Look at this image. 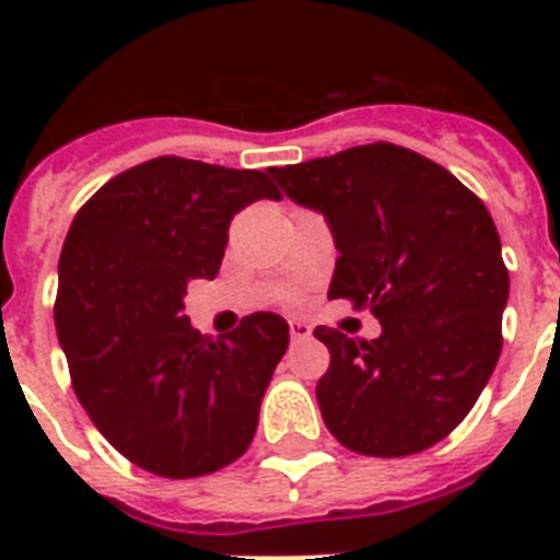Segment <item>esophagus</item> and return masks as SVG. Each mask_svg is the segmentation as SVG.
Returning <instances> with one entry per match:
<instances>
[{"label":"esophagus","mask_w":560,"mask_h":560,"mask_svg":"<svg viewBox=\"0 0 560 560\" xmlns=\"http://www.w3.org/2000/svg\"><path fill=\"white\" fill-rule=\"evenodd\" d=\"M290 337L293 340H307L311 337V325L302 323V319H290Z\"/></svg>","instance_id":"1"}]
</instances>
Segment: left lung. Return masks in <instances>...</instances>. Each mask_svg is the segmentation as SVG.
<instances>
[{
    "label": "left lung",
    "instance_id": "1",
    "mask_svg": "<svg viewBox=\"0 0 560 560\" xmlns=\"http://www.w3.org/2000/svg\"><path fill=\"white\" fill-rule=\"evenodd\" d=\"M290 200L319 211L337 246L328 299L381 319L377 340L314 331L331 351L316 383L325 427L363 456L442 442L477 404L503 349L509 270L477 194L389 142L270 168Z\"/></svg>",
    "mask_w": 560,
    "mask_h": 560
}]
</instances>
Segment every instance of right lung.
I'll use <instances>...</instances> for the list:
<instances>
[{
  "label": "right lung",
  "instance_id": "add662e5",
  "mask_svg": "<svg viewBox=\"0 0 560 560\" xmlns=\"http://www.w3.org/2000/svg\"><path fill=\"white\" fill-rule=\"evenodd\" d=\"M279 200L267 174L156 156L118 174L74 214L55 325L74 395L121 456L191 479L244 456L290 342L279 314H249L223 340L183 314L191 279H214L229 220Z\"/></svg>",
  "mask_w": 560,
  "mask_h": 560
}]
</instances>
